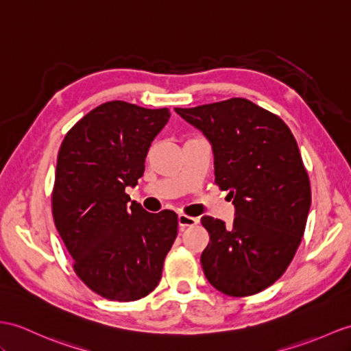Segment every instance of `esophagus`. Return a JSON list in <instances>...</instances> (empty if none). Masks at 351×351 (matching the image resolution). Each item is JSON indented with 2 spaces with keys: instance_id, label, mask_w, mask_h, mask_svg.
I'll list each match as a JSON object with an SVG mask.
<instances>
[{
  "instance_id": "1",
  "label": "esophagus",
  "mask_w": 351,
  "mask_h": 351,
  "mask_svg": "<svg viewBox=\"0 0 351 351\" xmlns=\"http://www.w3.org/2000/svg\"><path fill=\"white\" fill-rule=\"evenodd\" d=\"M198 219L196 217H191V216H186V215H178V226H180L182 229L186 228V226H193L198 223Z\"/></svg>"
}]
</instances>
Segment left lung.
Returning a JSON list of instances; mask_svg holds the SVG:
<instances>
[{
    "instance_id": "8db88e82",
    "label": "left lung",
    "mask_w": 351,
    "mask_h": 351,
    "mask_svg": "<svg viewBox=\"0 0 351 351\" xmlns=\"http://www.w3.org/2000/svg\"><path fill=\"white\" fill-rule=\"evenodd\" d=\"M176 113L207 136L215 182L235 207L230 226L201 219L210 234L204 274L228 296L259 293L287 269L308 217L310 178L295 136L278 116L244 98Z\"/></svg>"
}]
</instances>
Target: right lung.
<instances>
[{
  "instance_id": "add662e5",
  "label": "right lung",
  "mask_w": 351,
  "mask_h": 351,
  "mask_svg": "<svg viewBox=\"0 0 351 351\" xmlns=\"http://www.w3.org/2000/svg\"><path fill=\"white\" fill-rule=\"evenodd\" d=\"M169 116L168 108L110 101L80 119L58 153L56 229L75 274L110 301L131 302L155 290L177 237L174 211L149 213L125 192L138 183Z\"/></svg>"
}]
</instances>
